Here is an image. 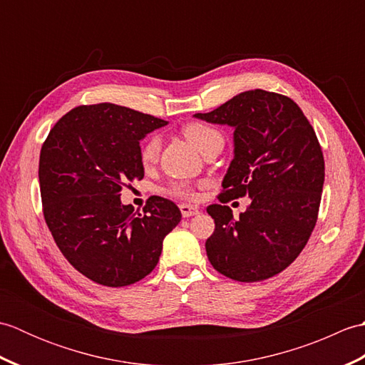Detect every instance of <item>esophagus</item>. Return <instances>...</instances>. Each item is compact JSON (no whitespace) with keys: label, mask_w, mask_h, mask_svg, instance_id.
<instances>
[{"label":"esophagus","mask_w":365,"mask_h":365,"mask_svg":"<svg viewBox=\"0 0 365 365\" xmlns=\"http://www.w3.org/2000/svg\"><path fill=\"white\" fill-rule=\"evenodd\" d=\"M180 212L183 218H188V216H195L199 213V208L195 205H188V204H180Z\"/></svg>","instance_id":"1"}]
</instances>
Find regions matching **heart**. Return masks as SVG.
Instances as JSON below:
<instances>
[{
  "mask_svg": "<svg viewBox=\"0 0 365 365\" xmlns=\"http://www.w3.org/2000/svg\"><path fill=\"white\" fill-rule=\"evenodd\" d=\"M183 135L187 136L188 141L195 145L199 152L205 150L208 145H212L215 143H222L221 131L216 130L212 125H208V123H205V122L187 123V125L183 127ZM160 152H161V138L158 135H150L141 145V150H139V158H141V163L145 168H149L158 161ZM166 191H168V195L174 196V197L188 199V200L197 199L196 185L185 182V180L173 182L169 185V188Z\"/></svg>",
  "mask_w": 365,
  "mask_h": 365,
  "instance_id": "obj_1",
  "label": "heart"
}]
</instances>
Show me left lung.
Returning <instances> with one entry per match:
<instances>
[{
    "label": "left lung",
    "instance_id": "8db88e82",
    "mask_svg": "<svg viewBox=\"0 0 365 365\" xmlns=\"http://www.w3.org/2000/svg\"><path fill=\"white\" fill-rule=\"evenodd\" d=\"M195 118L235 128L222 205L207 207L215 220L207 257L238 282L273 277L304 250L319 218L324 160L311 122L292 98L263 89L242 92ZM245 195L252 204L235 220L223 204Z\"/></svg>",
    "mask_w": 365,
    "mask_h": 365
}]
</instances>
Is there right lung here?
<instances>
[{"instance_id":"right-lung-1","label":"right lung","mask_w":365,"mask_h":365,"mask_svg":"<svg viewBox=\"0 0 365 365\" xmlns=\"http://www.w3.org/2000/svg\"><path fill=\"white\" fill-rule=\"evenodd\" d=\"M114 103L64 114L41 149L43 218L71 265L91 281L125 287L157 267L163 240L182 220L173 200L152 196L143 213L122 205L120 191L144 177L139 141L166 125Z\"/></svg>"}]
</instances>
